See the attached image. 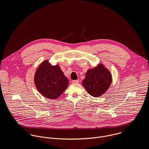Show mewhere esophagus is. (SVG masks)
Here are the masks:
<instances>
[{"mask_svg":"<svg viewBox=\"0 0 149 149\" xmlns=\"http://www.w3.org/2000/svg\"><path fill=\"white\" fill-rule=\"evenodd\" d=\"M73 83H79V80H73L72 81Z\"/></svg>","mask_w":149,"mask_h":149,"instance_id":"esophagus-1","label":"esophagus"}]
</instances>
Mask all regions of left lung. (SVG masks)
Masks as SVG:
<instances>
[{
    "mask_svg": "<svg viewBox=\"0 0 149 149\" xmlns=\"http://www.w3.org/2000/svg\"><path fill=\"white\" fill-rule=\"evenodd\" d=\"M112 80L110 71L104 64L100 63L87 70L82 84L90 95L97 97L106 92L111 85Z\"/></svg>",
    "mask_w": 149,
    "mask_h": 149,
    "instance_id": "8db88e82",
    "label": "left lung"
}]
</instances>
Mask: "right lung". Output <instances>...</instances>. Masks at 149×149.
<instances>
[{
	"mask_svg": "<svg viewBox=\"0 0 149 149\" xmlns=\"http://www.w3.org/2000/svg\"><path fill=\"white\" fill-rule=\"evenodd\" d=\"M34 81L38 92L50 99H56L61 96L69 84L60 66H53L47 60L42 61L37 69Z\"/></svg>",
	"mask_w": 149,
	"mask_h": 149,
	"instance_id": "1",
	"label": "right lung"
}]
</instances>
